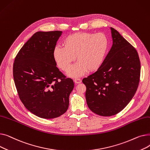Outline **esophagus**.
<instances>
[{"mask_svg": "<svg viewBox=\"0 0 150 150\" xmlns=\"http://www.w3.org/2000/svg\"><path fill=\"white\" fill-rule=\"evenodd\" d=\"M81 81H82L80 79V78H75V79H74V82H75L76 84L81 83Z\"/></svg>", "mask_w": 150, "mask_h": 150, "instance_id": "esophagus-1", "label": "esophagus"}]
</instances>
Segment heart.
I'll return each instance as SVG.
<instances>
[{"label":"heart","instance_id":"heart-1","mask_svg":"<svg viewBox=\"0 0 150 150\" xmlns=\"http://www.w3.org/2000/svg\"><path fill=\"white\" fill-rule=\"evenodd\" d=\"M62 46L53 50V56L57 66L67 72L75 60L78 62L70 70L72 77L80 76L87 70H97L103 62L108 46L106 36L102 33L78 32L71 34L63 39Z\"/></svg>","mask_w":150,"mask_h":150}]
</instances>
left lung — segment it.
I'll list each match as a JSON object with an SVG mask.
<instances>
[{"mask_svg": "<svg viewBox=\"0 0 150 150\" xmlns=\"http://www.w3.org/2000/svg\"><path fill=\"white\" fill-rule=\"evenodd\" d=\"M112 45L95 73L84 78L86 99L91 111L101 116L120 112L137 89L140 62L137 50L111 27Z\"/></svg>", "mask_w": 150, "mask_h": 150, "instance_id": "8db88e82", "label": "left lung"}]
</instances>
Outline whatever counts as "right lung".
I'll return each mask as SVG.
<instances>
[{
    "mask_svg": "<svg viewBox=\"0 0 150 150\" xmlns=\"http://www.w3.org/2000/svg\"><path fill=\"white\" fill-rule=\"evenodd\" d=\"M61 31H38L23 45L13 64V78L22 103L43 119L64 114L69 105L73 80L57 67L53 52Z\"/></svg>",
    "mask_w": 150,
    "mask_h": 150,
    "instance_id": "right-lung-1",
    "label": "right lung"
}]
</instances>
